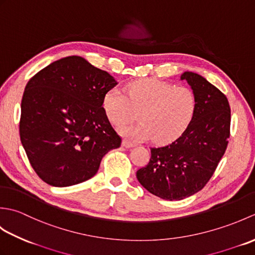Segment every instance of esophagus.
<instances>
[{"label": "esophagus", "instance_id": "1", "mask_svg": "<svg viewBox=\"0 0 255 255\" xmlns=\"http://www.w3.org/2000/svg\"><path fill=\"white\" fill-rule=\"evenodd\" d=\"M123 145L125 148H132V147H134V143L128 141V140H126V139H124L123 140Z\"/></svg>", "mask_w": 255, "mask_h": 255}]
</instances>
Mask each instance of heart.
I'll return each mask as SVG.
<instances>
[{
  "mask_svg": "<svg viewBox=\"0 0 255 255\" xmlns=\"http://www.w3.org/2000/svg\"><path fill=\"white\" fill-rule=\"evenodd\" d=\"M103 108L114 125H121L140 111V122L124 124L119 132L132 140L152 137L166 143L178 138L192 122L196 111V97L186 86L155 79H141L125 86V93L112 89L104 95Z\"/></svg>",
  "mask_w": 255,
  "mask_h": 255,
  "instance_id": "heart-1",
  "label": "heart"
}]
</instances>
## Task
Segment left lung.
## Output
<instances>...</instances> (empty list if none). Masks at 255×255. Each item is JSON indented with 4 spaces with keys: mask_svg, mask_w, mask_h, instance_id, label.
I'll return each instance as SVG.
<instances>
[{
    "mask_svg": "<svg viewBox=\"0 0 255 255\" xmlns=\"http://www.w3.org/2000/svg\"><path fill=\"white\" fill-rule=\"evenodd\" d=\"M196 111L185 131L172 143L151 148L149 163L137 171L139 183L151 194L181 200L199 192L213 176L228 145L231 112L223 92L202 75L184 72Z\"/></svg>",
    "mask_w": 255,
    "mask_h": 255,
    "instance_id": "obj_1",
    "label": "left lung"
}]
</instances>
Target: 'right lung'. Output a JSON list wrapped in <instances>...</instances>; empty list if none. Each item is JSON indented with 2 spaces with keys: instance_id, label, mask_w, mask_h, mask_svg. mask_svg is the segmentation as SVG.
<instances>
[{
  "instance_id": "right-lung-1",
  "label": "right lung",
  "mask_w": 255,
  "mask_h": 255,
  "mask_svg": "<svg viewBox=\"0 0 255 255\" xmlns=\"http://www.w3.org/2000/svg\"><path fill=\"white\" fill-rule=\"evenodd\" d=\"M116 84L110 73L79 56L52 62L28 81L19 136L42 181L56 187L88 181L103 156L121 147L103 108L104 95Z\"/></svg>"
}]
</instances>
